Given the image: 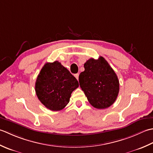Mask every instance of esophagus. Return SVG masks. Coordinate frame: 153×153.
Instances as JSON below:
<instances>
[{"label": "esophagus", "mask_w": 153, "mask_h": 153, "mask_svg": "<svg viewBox=\"0 0 153 153\" xmlns=\"http://www.w3.org/2000/svg\"><path fill=\"white\" fill-rule=\"evenodd\" d=\"M74 76H75V78H76V79L77 80H79V73H77V74H74Z\"/></svg>", "instance_id": "esophagus-1"}]
</instances>
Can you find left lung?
I'll list each match as a JSON object with an SVG mask.
<instances>
[{
	"mask_svg": "<svg viewBox=\"0 0 153 153\" xmlns=\"http://www.w3.org/2000/svg\"><path fill=\"white\" fill-rule=\"evenodd\" d=\"M84 67L79 80L89 103L97 109L110 107L116 101L120 90L116 73L103 57L88 59Z\"/></svg>",
	"mask_w": 153,
	"mask_h": 153,
	"instance_id": "8db88e82",
	"label": "left lung"
}]
</instances>
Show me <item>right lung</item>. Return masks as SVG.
Listing matches in <instances>:
<instances>
[{"instance_id":"add662e5","label":"right lung","mask_w":153,"mask_h":153,"mask_svg":"<svg viewBox=\"0 0 153 153\" xmlns=\"http://www.w3.org/2000/svg\"><path fill=\"white\" fill-rule=\"evenodd\" d=\"M79 87L76 79L56 61L47 63L37 77L35 85L37 98L49 110H63L69 102L71 93Z\"/></svg>"}]
</instances>
